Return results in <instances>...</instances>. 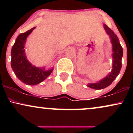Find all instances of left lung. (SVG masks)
Masks as SVG:
<instances>
[{
	"label": "left lung",
	"instance_id": "left-lung-1",
	"mask_svg": "<svg viewBox=\"0 0 133 133\" xmlns=\"http://www.w3.org/2000/svg\"><path fill=\"white\" fill-rule=\"evenodd\" d=\"M105 30L107 33L110 36L111 42L112 44V57H113V64H112V70L111 72L106 77L97 83L89 84L88 87L95 89H102L109 85L114 81L116 77L119 74L120 70L122 66V57L123 55V51L119 41L115 33L109 28L108 25H104Z\"/></svg>",
	"mask_w": 133,
	"mask_h": 133
}]
</instances>
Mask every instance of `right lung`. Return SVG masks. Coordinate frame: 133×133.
<instances>
[{
  "label": "right lung",
  "mask_w": 133,
  "mask_h": 133,
  "mask_svg": "<svg viewBox=\"0 0 133 133\" xmlns=\"http://www.w3.org/2000/svg\"><path fill=\"white\" fill-rule=\"evenodd\" d=\"M34 29L35 27H33L25 32L20 34L11 50L12 69L18 79L28 85L40 83L45 80L52 71V69L45 71L44 69L36 68L27 61L24 45L27 36Z\"/></svg>",
  "instance_id": "1"
}]
</instances>
